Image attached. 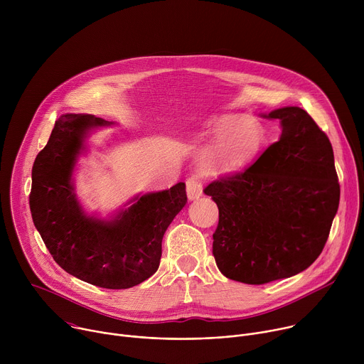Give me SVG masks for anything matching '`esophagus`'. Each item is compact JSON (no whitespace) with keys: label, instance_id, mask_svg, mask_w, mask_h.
<instances>
[{"label":"esophagus","instance_id":"esophagus-1","mask_svg":"<svg viewBox=\"0 0 364 364\" xmlns=\"http://www.w3.org/2000/svg\"><path fill=\"white\" fill-rule=\"evenodd\" d=\"M187 186V196L190 200L198 198L203 194V184L197 176H191L186 181Z\"/></svg>","mask_w":364,"mask_h":364}]
</instances>
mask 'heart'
<instances>
[{
  "label": "heart",
  "instance_id": "b5f03b06",
  "mask_svg": "<svg viewBox=\"0 0 364 364\" xmlns=\"http://www.w3.org/2000/svg\"><path fill=\"white\" fill-rule=\"evenodd\" d=\"M218 141L201 159L207 176L236 173L245 168L265 144L264 127L242 115H225L210 124Z\"/></svg>",
  "mask_w": 364,
  "mask_h": 364
}]
</instances>
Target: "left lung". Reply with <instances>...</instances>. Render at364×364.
I'll return each instance as SVG.
<instances>
[{
	"label": "left lung",
	"instance_id": "8db88e82",
	"mask_svg": "<svg viewBox=\"0 0 364 364\" xmlns=\"http://www.w3.org/2000/svg\"><path fill=\"white\" fill-rule=\"evenodd\" d=\"M282 134L253 164L203 191L219 207L213 255L233 281L262 285L306 269L323 252L340 203L333 146L304 109L269 115Z\"/></svg>",
	"mask_w": 364,
	"mask_h": 364
}]
</instances>
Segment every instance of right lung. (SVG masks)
Returning a JSON list of instances; mask_svg holds the SVG:
<instances>
[{
	"mask_svg": "<svg viewBox=\"0 0 364 364\" xmlns=\"http://www.w3.org/2000/svg\"><path fill=\"white\" fill-rule=\"evenodd\" d=\"M108 122L92 115H62L31 171L30 210L46 247L68 274L100 288L127 289L160 267L163 236L183 209L186 184L136 197L112 220L89 218L70 183L87 129Z\"/></svg>",
	"mask_w": 364,
	"mask_h": 364,
	"instance_id": "right-lung-1",
	"label": "right lung"
}]
</instances>
